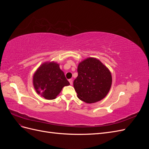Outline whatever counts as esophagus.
Here are the masks:
<instances>
[{
    "mask_svg": "<svg viewBox=\"0 0 149 149\" xmlns=\"http://www.w3.org/2000/svg\"><path fill=\"white\" fill-rule=\"evenodd\" d=\"M69 82H70V83L71 85L73 84V79H69Z\"/></svg>",
    "mask_w": 149,
    "mask_h": 149,
    "instance_id": "esophagus-1",
    "label": "esophagus"
}]
</instances>
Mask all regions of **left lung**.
I'll list each match as a JSON object with an SVG mask.
<instances>
[{
  "instance_id": "1",
  "label": "left lung",
  "mask_w": 149,
  "mask_h": 149,
  "mask_svg": "<svg viewBox=\"0 0 149 149\" xmlns=\"http://www.w3.org/2000/svg\"><path fill=\"white\" fill-rule=\"evenodd\" d=\"M78 74L73 86L80 100L86 103L96 102L102 100L109 91L111 72L99 60L89 58L81 62Z\"/></svg>"
}]
</instances>
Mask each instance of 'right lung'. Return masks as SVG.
Returning a JSON list of instances; mask_svg holds the SVG:
<instances>
[{
	"mask_svg": "<svg viewBox=\"0 0 149 149\" xmlns=\"http://www.w3.org/2000/svg\"><path fill=\"white\" fill-rule=\"evenodd\" d=\"M34 88L38 94L47 100L56 98L65 86L70 85L56 63H45L39 67L33 75Z\"/></svg>",
	"mask_w": 149,
	"mask_h": 149,
	"instance_id": "right-lung-1",
	"label": "right lung"
}]
</instances>
